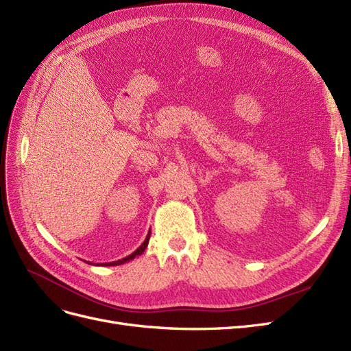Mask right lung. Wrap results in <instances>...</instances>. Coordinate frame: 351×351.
<instances>
[{
    "instance_id": "add662e5",
    "label": "right lung",
    "mask_w": 351,
    "mask_h": 351,
    "mask_svg": "<svg viewBox=\"0 0 351 351\" xmlns=\"http://www.w3.org/2000/svg\"><path fill=\"white\" fill-rule=\"evenodd\" d=\"M149 241H150V230H149V233H147V236H145V239H144V242L137 247V250H135L131 255H128V256H125V258H122V259H118V261H114V263H106V264H100V265H106V267H114V265H121V264H125V263H128V261H131V259H134L135 256H138V255H141L144 251H145V247H147V245H149Z\"/></svg>"
}]
</instances>
